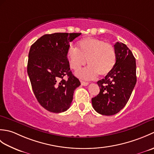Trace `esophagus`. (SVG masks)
I'll return each instance as SVG.
<instances>
[{
  "mask_svg": "<svg viewBox=\"0 0 154 154\" xmlns=\"http://www.w3.org/2000/svg\"><path fill=\"white\" fill-rule=\"evenodd\" d=\"M81 85H83V86H87L88 85H89V83H88V82H85V81H81Z\"/></svg>",
  "mask_w": 154,
  "mask_h": 154,
  "instance_id": "esophagus-1",
  "label": "esophagus"
}]
</instances>
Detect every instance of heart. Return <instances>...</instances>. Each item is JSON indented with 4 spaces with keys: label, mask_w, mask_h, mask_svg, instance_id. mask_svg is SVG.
<instances>
[{
    "label": "heart",
    "mask_w": 154,
    "mask_h": 154,
    "mask_svg": "<svg viewBox=\"0 0 154 154\" xmlns=\"http://www.w3.org/2000/svg\"><path fill=\"white\" fill-rule=\"evenodd\" d=\"M71 69L78 71L85 65L87 60L89 66L81 71V77L91 79L97 74L104 76L112 70L116 63L115 50L112 45L99 39L87 38L77 43V48L70 47L67 52Z\"/></svg>",
    "instance_id": "b5f03b06"
}]
</instances>
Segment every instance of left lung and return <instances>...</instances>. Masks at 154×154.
<instances>
[{"mask_svg":"<svg viewBox=\"0 0 154 154\" xmlns=\"http://www.w3.org/2000/svg\"><path fill=\"white\" fill-rule=\"evenodd\" d=\"M116 60L112 70L97 82L100 93L91 101L98 113L111 116L125 106L136 83V59L123 43L114 44Z\"/></svg>","mask_w":154,"mask_h":154,"instance_id":"obj_1","label":"left lung"}]
</instances>
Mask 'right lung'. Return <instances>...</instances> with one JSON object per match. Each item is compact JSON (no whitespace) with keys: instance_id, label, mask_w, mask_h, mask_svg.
<instances>
[{"instance_id":"obj_1","label":"right lung","mask_w":154,"mask_h":154,"mask_svg":"<svg viewBox=\"0 0 154 154\" xmlns=\"http://www.w3.org/2000/svg\"><path fill=\"white\" fill-rule=\"evenodd\" d=\"M81 33L45 34L32 45L27 66L32 90L40 105L54 113L70 107L79 80L72 74L67 52ZM67 76L65 80L64 77Z\"/></svg>"}]
</instances>
